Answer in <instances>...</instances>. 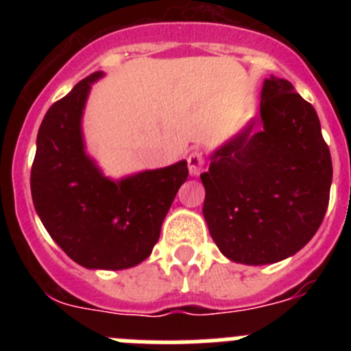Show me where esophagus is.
Instances as JSON below:
<instances>
[{"label": "esophagus", "instance_id": "esophagus-1", "mask_svg": "<svg viewBox=\"0 0 351 351\" xmlns=\"http://www.w3.org/2000/svg\"><path fill=\"white\" fill-rule=\"evenodd\" d=\"M204 163H206V158H204L202 151H191L190 156H188V170H190L191 176H198L202 172Z\"/></svg>", "mask_w": 351, "mask_h": 351}]
</instances>
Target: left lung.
Listing matches in <instances>:
<instances>
[{
  "mask_svg": "<svg viewBox=\"0 0 351 351\" xmlns=\"http://www.w3.org/2000/svg\"><path fill=\"white\" fill-rule=\"evenodd\" d=\"M255 121L216 149L206 188L209 234L232 262L263 265L311 241L328 206L332 160L320 119L288 80H263Z\"/></svg>",
  "mask_w": 351,
  "mask_h": 351,
  "instance_id": "1",
  "label": "left lung"
}]
</instances>
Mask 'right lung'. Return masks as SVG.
I'll list each match as a JSON object with an SVG mask.
<instances>
[{"mask_svg":"<svg viewBox=\"0 0 351 351\" xmlns=\"http://www.w3.org/2000/svg\"><path fill=\"white\" fill-rule=\"evenodd\" d=\"M80 80L43 117L31 167V197L56 244L86 269L121 271L144 262L161 223L188 179L186 161L123 179L105 178L82 138V114L91 84Z\"/></svg>","mask_w":351,"mask_h":351,"instance_id":"right-lung-1","label":"right lung"}]
</instances>
